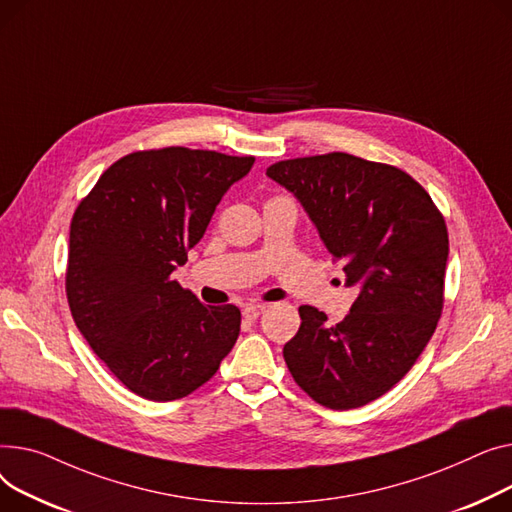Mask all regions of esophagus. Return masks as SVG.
I'll list each match as a JSON object with an SVG mask.
<instances>
[{"label": "esophagus", "instance_id": "34e87169", "mask_svg": "<svg viewBox=\"0 0 512 512\" xmlns=\"http://www.w3.org/2000/svg\"><path fill=\"white\" fill-rule=\"evenodd\" d=\"M264 310H266V306H262V304H248V306L242 310V314H244L246 320H256Z\"/></svg>", "mask_w": 512, "mask_h": 512}]
</instances>
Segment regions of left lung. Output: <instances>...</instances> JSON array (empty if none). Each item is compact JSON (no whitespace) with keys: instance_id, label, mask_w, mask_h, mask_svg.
I'll list each match as a JSON object with an SVG mask.
<instances>
[{"instance_id":"8db88e82","label":"left lung","mask_w":512,"mask_h":512,"mask_svg":"<svg viewBox=\"0 0 512 512\" xmlns=\"http://www.w3.org/2000/svg\"><path fill=\"white\" fill-rule=\"evenodd\" d=\"M266 175L304 206L357 299L339 324L312 306L283 357L328 409L362 407L393 388L432 339L444 295L448 233L405 171L347 153L279 161Z\"/></svg>"}]
</instances>
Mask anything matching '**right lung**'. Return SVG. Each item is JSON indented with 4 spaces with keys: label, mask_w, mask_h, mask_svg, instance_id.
Returning <instances> with one entry per match:
<instances>
[{
    "label": "right lung",
    "mask_w": 512,
    "mask_h": 512,
    "mask_svg": "<svg viewBox=\"0 0 512 512\" xmlns=\"http://www.w3.org/2000/svg\"><path fill=\"white\" fill-rule=\"evenodd\" d=\"M254 157L169 146L115 161L76 208L66 291L74 322L132 393L175 401L215 376L242 314L171 275Z\"/></svg>",
    "instance_id": "1"
}]
</instances>
